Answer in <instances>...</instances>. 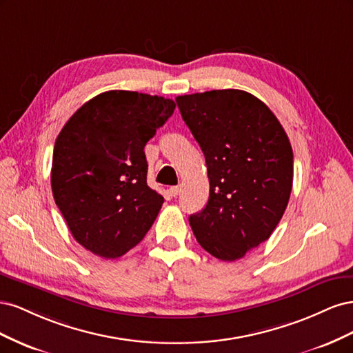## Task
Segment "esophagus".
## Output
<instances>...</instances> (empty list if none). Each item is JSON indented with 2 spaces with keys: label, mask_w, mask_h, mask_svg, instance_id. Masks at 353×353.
I'll list each match as a JSON object with an SVG mask.
<instances>
[{
  "label": "esophagus",
  "mask_w": 353,
  "mask_h": 353,
  "mask_svg": "<svg viewBox=\"0 0 353 353\" xmlns=\"http://www.w3.org/2000/svg\"><path fill=\"white\" fill-rule=\"evenodd\" d=\"M169 193L172 194L174 197H176L181 193V185H175V187H170L169 188Z\"/></svg>",
  "instance_id": "34e87169"
}]
</instances>
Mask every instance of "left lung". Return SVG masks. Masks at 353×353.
Here are the masks:
<instances>
[{"label": "left lung", "mask_w": 353, "mask_h": 353, "mask_svg": "<svg viewBox=\"0 0 353 353\" xmlns=\"http://www.w3.org/2000/svg\"><path fill=\"white\" fill-rule=\"evenodd\" d=\"M206 159L209 200L188 221L199 244L237 261L270 239L293 185V150L275 114L241 90L175 99Z\"/></svg>", "instance_id": "left-lung-1"}]
</instances>
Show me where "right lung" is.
Returning <instances> with one entry per match:
<instances>
[{
  "label": "right lung",
  "mask_w": 353,
  "mask_h": 353,
  "mask_svg": "<svg viewBox=\"0 0 353 353\" xmlns=\"http://www.w3.org/2000/svg\"><path fill=\"white\" fill-rule=\"evenodd\" d=\"M175 101L137 91L101 92L63 126L51 188L73 239L105 259L130 252L150 230L163 197L147 185L144 147Z\"/></svg>",
  "instance_id": "obj_1"
}]
</instances>
